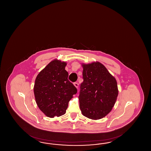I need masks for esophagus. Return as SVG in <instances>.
<instances>
[{
    "mask_svg": "<svg viewBox=\"0 0 151 151\" xmlns=\"http://www.w3.org/2000/svg\"><path fill=\"white\" fill-rule=\"evenodd\" d=\"M73 85L75 86L76 88H78V86H79V84H78V83H76V82H75V83H73Z\"/></svg>",
    "mask_w": 151,
    "mask_h": 151,
    "instance_id": "1",
    "label": "esophagus"
}]
</instances>
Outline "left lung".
<instances>
[{
  "label": "left lung",
  "instance_id": "8db88e82",
  "mask_svg": "<svg viewBox=\"0 0 151 151\" xmlns=\"http://www.w3.org/2000/svg\"><path fill=\"white\" fill-rule=\"evenodd\" d=\"M83 81L79 93L80 109L83 115L94 120L108 114L118 94L117 83L100 62L83 64Z\"/></svg>",
  "mask_w": 151,
  "mask_h": 151
}]
</instances>
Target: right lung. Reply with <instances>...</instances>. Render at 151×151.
I'll return each mask as SVG.
<instances>
[{
    "label": "right lung",
    "instance_id": "1",
    "mask_svg": "<svg viewBox=\"0 0 151 151\" xmlns=\"http://www.w3.org/2000/svg\"><path fill=\"white\" fill-rule=\"evenodd\" d=\"M67 63L55 59L40 72L35 80L34 93L36 103L50 118L65 114L68 102L77 89L68 79L65 70Z\"/></svg>",
    "mask_w": 151,
    "mask_h": 151
}]
</instances>
